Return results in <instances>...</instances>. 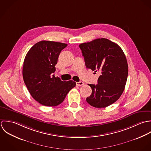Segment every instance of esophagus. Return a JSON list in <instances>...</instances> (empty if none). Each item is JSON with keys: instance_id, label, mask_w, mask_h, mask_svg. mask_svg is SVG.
<instances>
[{"instance_id": "esophagus-1", "label": "esophagus", "mask_w": 151, "mask_h": 151, "mask_svg": "<svg viewBox=\"0 0 151 151\" xmlns=\"http://www.w3.org/2000/svg\"><path fill=\"white\" fill-rule=\"evenodd\" d=\"M85 83L83 82H76V85L77 86H83L84 85Z\"/></svg>"}]
</instances>
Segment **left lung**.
<instances>
[{
    "mask_svg": "<svg viewBox=\"0 0 151 151\" xmlns=\"http://www.w3.org/2000/svg\"><path fill=\"white\" fill-rule=\"evenodd\" d=\"M87 68L101 75L98 83L89 84L92 89L87 102L93 107L104 108L116 102L127 82L128 67L120 47L107 38H97L80 44Z\"/></svg>",
    "mask_w": 151,
    "mask_h": 151,
    "instance_id": "obj_1",
    "label": "left lung"
}]
</instances>
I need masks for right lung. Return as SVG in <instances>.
<instances>
[{"mask_svg": "<svg viewBox=\"0 0 151 151\" xmlns=\"http://www.w3.org/2000/svg\"><path fill=\"white\" fill-rule=\"evenodd\" d=\"M68 44L41 41L27 52L23 63V77L31 96L42 105L57 106L76 86L73 81H62L55 77V65L61 51Z\"/></svg>", "mask_w": 151, "mask_h": 151, "instance_id": "add662e5", "label": "right lung"}]
</instances>
